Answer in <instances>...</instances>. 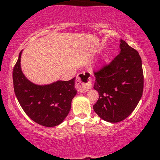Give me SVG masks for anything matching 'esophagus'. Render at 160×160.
<instances>
[{"label": "esophagus", "instance_id": "34e87169", "mask_svg": "<svg viewBox=\"0 0 160 160\" xmlns=\"http://www.w3.org/2000/svg\"><path fill=\"white\" fill-rule=\"evenodd\" d=\"M76 88L79 92H86L92 88V80L89 72H80L76 78Z\"/></svg>", "mask_w": 160, "mask_h": 160}]
</instances>
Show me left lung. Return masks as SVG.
I'll return each instance as SVG.
<instances>
[{
	"instance_id": "8db88e82",
	"label": "left lung",
	"mask_w": 160,
	"mask_h": 160,
	"mask_svg": "<svg viewBox=\"0 0 160 160\" xmlns=\"http://www.w3.org/2000/svg\"><path fill=\"white\" fill-rule=\"evenodd\" d=\"M121 51L111 63L94 72L99 99L93 106L103 120L118 123L133 112L141 99L144 77L138 51L121 39Z\"/></svg>"
}]
</instances>
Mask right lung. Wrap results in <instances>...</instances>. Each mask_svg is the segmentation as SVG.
<instances>
[{
    "instance_id": "1",
    "label": "right lung",
    "mask_w": 160,
    "mask_h": 160,
    "mask_svg": "<svg viewBox=\"0 0 160 160\" xmlns=\"http://www.w3.org/2000/svg\"><path fill=\"white\" fill-rule=\"evenodd\" d=\"M22 51L12 72L16 97L24 112L34 122L46 127L58 126L68 114L72 99L77 93L75 78L46 85H35L27 79L22 71Z\"/></svg>"
}]
</instances>
